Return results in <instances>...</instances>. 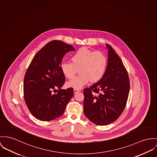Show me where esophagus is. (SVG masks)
Segmentation results:
<instances>
[{"label": "esophagus", "mask_w": 157, "mask_h": 157, "mask_svg": "<svg viewBox=\"0 0 157 157\" xmlns=\"http://www.w3.org/2000/svg\"><path fill=\"white\" fill-rule=\"evenodd\" d=\"M73 91H74V93H75V94H76V93L80 92V90H78V89H74V90H73Z\"/></svg>", "instance_id": "1"}]
</instances>
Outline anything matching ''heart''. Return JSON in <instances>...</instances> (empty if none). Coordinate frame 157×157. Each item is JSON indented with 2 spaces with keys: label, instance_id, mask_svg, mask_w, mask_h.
I'll return each mask as SVG.
<instances>
[{
  "label": "heart",
  "instance_id": "1",
  "mask_svg": "<svg viewBox=\"0 0 157 157\" xmlns=\"http://www.w3.org/2000/svg\"><path fill=\"white\" fill-rule=\"evenodd\" d=\"M71 62H63L60 69L64 76L72 79L79 70L80 75L67 83L68 87L81 89L90 82L94 83L104 76L107 66L108 58L105 53L83 47L79 49L71 57Z\"/></svg>",
  "mask_w": 157,
  "mask_h": 157
}]
</instances>
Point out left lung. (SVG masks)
<instances>
[{"instance_id": "obj_1", "label": "left lung", "mask_w": 157, "mask_h": 157, "mask_svg": "<svg viewBox=\"0 0 157 157\" xmlns=\"http://www.w3.org/2000/svg\"><path fill=\"white\" fill-rule=\"evenodd\" d=\"M106 47L108 61L104 76L84 90L85 115L98 125H108L120 117L130 91V79L122 61L110 45Z\"/></svg>"}]
</instances>
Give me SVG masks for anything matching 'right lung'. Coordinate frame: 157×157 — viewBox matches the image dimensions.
Segmentation results:
<instances>
[{
	"label": "right lung",
	"mask_w": 157,
	"mask_h": 157,
	"mask_svg": "<svg viewBox=\"0 0 157 157\" xmlns=\"http://www.w3.org/2000/svg\"><path fill=\"white\" fill-rule=\"evenodd\" d=\"M71 51H75L72 45L52 40L36 53L27 68L24 79V100L31 113L40 121L60 117L72 98V88L61 89L66 80L61 71V61ZM57 90V94L53 93Z\"/></svg>",
	"instance_id": "obj_1"
}]
</instances>
